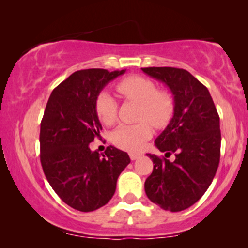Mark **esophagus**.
I'll return each mask as SVG.
<instances>
[{
  "label": "esophagus",
  "instance_id": "1",
  "mask_svg": "<svg viewBox=\"0 0 248 248\" xmlns=\"http://www.w3.org/2000/svg\"><path fill=\"white\" fill-rule=\"evenodd\" d=\"M140 156H141V154H138V153H130L129 154V157H130V160H132V161L138 160V158L140 157Z\"/></svg>",
  "mask_w": 248,
  "mask_h": 248
}]
</instances>
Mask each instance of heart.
Masks as SVG:
<instances>
[{
    "mask_svg": "<svg viewBox=\"0 0 248 248\" xmlns=\"http://www.w3.org/2000/svg\"><path fill=\"white\" fill-rule=\"evenodd\" d=\"M116 92L127 100L138 102V120L135 124H121L112 134V142L127 152H139L153 136V127L162 129L168 126L175 110V100L170 92L157 90L152 79L142 76H128L115 85ZM116 102L107 93L96 98L95 113L106 126L116 121Z\"/></svg>",
    "mask_w": 248,
    "mask_h": 248,
    "instance_id": "b5f03b06",
    "label": "heart"
}]
</instances>
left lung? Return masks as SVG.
Listing matches in <instances>:
<instances>
[{
	"label": "left lung",
	"instance_id": "obj_1",
	"mask_svg": "<svg viewBox=\"0 0 248 248\" xmlns=\"http://www.w3.org/2000/svg\"><path fill=\"white\" fill-rule=\"evenodd\" d=\"M144 73L167 85L175 100L171 121L155 140L166 157L147 154L154 163L146 179L147 197L163 210L190 207L209 189L220 160L219 115L209 90L186 70L143 67Z\"/></svg>",
	"mask_w": 248,
	"mask_h": 248
}]
</instances>
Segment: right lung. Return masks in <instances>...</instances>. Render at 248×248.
<instances>
[{
  "mask_svg": "<svg viewBox=\"0 0 248 248\" xmlns=\"http://www.w3.org/2000/svg\"><path fill=\"white\" fill-rule=\"evenodd\" d=\"M126 70H80L51 93L41 122V163L47 182L64 203L91 212L110 201L116 181L129 164L127 153L107 147L92 152L90 143L101 138L95 101L100 91Z\"/></svg>",
  "mask_w": 248,
  "mask_h": 248,
  "instance_id": "right-lung-1",
  "label": "right lung"
}]
</instances>
